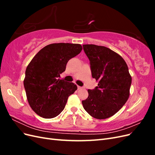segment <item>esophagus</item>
<instances>
[{"instance_id":"esophagus-1","label":"esophagus","mask_w":155,"mask_h":155,"mask_svg":"<svg viewBox=\"0 0 155 155\" xmlns=\"http://www.w3.org/2000/svg\"><path fill=\"white\" fill-rule=\"evenodd\" d=\"M78 89H81V88H83V87H80V86L78 85Z\"/></svg>"}]
</instances>
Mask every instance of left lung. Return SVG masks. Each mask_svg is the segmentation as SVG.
I'll use <instances>...</instances> for the list:
<instances>
[{"label":"left lung","instance_id":"left-lung-1","mask_svg":"<svg viewBox=\"0 0 155 155\" xmlns=\"http://www.w3.org/2000/svg\"><path fill=\"white\" fill-rule=\"evenodd\" d=\"M90 61L92 77L97 86L88 89V96L82 101L84 109L97 119L113 116L122 107L129 96L132 81L128 67L120 55L105 46L83 45Z\"/></svg>","mask_w":155,"mask_h":155}]
</instances>
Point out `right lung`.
I'll use <instances>...</instances> for the list:
<instances>
[{
	"instance_id": "add662e5",
	"label": "right lung",
	"mask_w": 155,
	"mask_h": 155,
	"mask_svg": "<svg viewBox=\"0 0 155 155\" xmlns=\"http://www.w3.org/2000/svg\"><path fill=\"white\" fill-rule=\"evenodd\" d=\"M82 50L79 44L54 43L45 46L28 65L24 87L28 101L36 114L53 118L64 109L77 85L59 79L68 61Z\"/></svg>"
}]
</instances>
